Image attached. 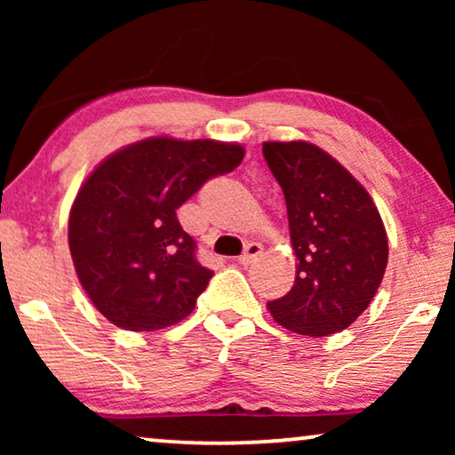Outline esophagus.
I'll use <instances>...</instances> for the list:
<instances>
[{"label":"esophagus","mask_w":455,"mask_h":455,"mask_svg":"<svg viewBox=\"0 0 455 455\" xmlns=\"http://www.w3.org/2000/svg\"><path fill=\"white\" fill-rule=\"evenodd\" d=\"M260 254H263V246H260L259 242H251V244L244 248V252L240 254L238 260H240V265H251L254 259L260 257Z\"/></svg>","instance_id":"34e87169"}]
</instances>
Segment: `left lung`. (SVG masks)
I'll return each instance as SVG.
<instances>
[{"label": "left lung", "mask_w": 455, "mask_h": 455, "mask_svg": "<svg viewBox=\"0 0 455 455\" xmlns=\"http://www.w3.org/2000/svg\"><path fill=\"white\" fill-rule=\"evenodd\" d=\"M288 207L298 265L288 294L267 302L279 325L327 338L369 307L387 267L381 215L356 178L310 142H265Z\"/></svg>", "instance_id": "obj_1"}]
</instances>
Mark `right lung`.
<instances>
[{
    "instance_id": "obj_1",
    "label": "right lung",
    "mask_w": 455,
    "mask_h": 455,
    "mask_svg": "<svg viewBox=\"0 0 455 455\" xmlns=\"http://www.w3.org/2000/svg\"><path fill=\"white\" fill-rule=\"evenodd\" d=\"M240 145L147 139L103 161L78 190L68 242L99 313L128 331L176 325L195 310L213 271L176 211L211 178L234 172Z\"/></svg>"
}]
</instances>
